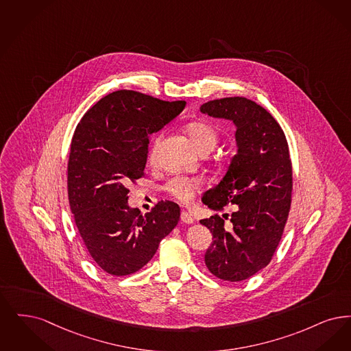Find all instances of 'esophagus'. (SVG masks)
<instances>
[{"label": "esophagus", "mask_w": 351, "mask_h": 351, "mask_svg": "<svg viewBox=\"0 0 351 351\" xmlns=\"http://www.w3.org/2000/svg\"><path fill=\"white\" fill-rule=\"evenodd\" d=\"M181 220H182L184 224H193V223H194L193 216L189 214V213H186V211H182V213H181Z\"/></svg>", "instance_id": "1"}]
</instances>
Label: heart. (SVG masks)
Segmentation results:
<instances>
[{
    "label": "heart",
    "instance_id": "b5f03b06",
    "mask_svg": "<svg viewBox=\"0 0 351 351\" xmlns=\"http://www.w3.org/2000/svg\"><path fill=\"white\" fill-rule=\"evenodd\" d=\"M186 134L190 137L194 147L199 153L211 152L219 141V132L213 124L195 121L186 125ZM158 144V138L154 141L151 157H154V152ZM203 182L199 178H186V177H173L165 183V190L173 198L178 199L182 203H190L193 198L202 191Z\"/></svg>",
    "mask_w": 351,
    "mask_h": 351
}]
</instances>
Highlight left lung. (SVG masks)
Here are the masks:
<instances>
[{
    "label": "left lung",
    "instance_id": "1",
    "mask_svg": "<svg viewBox=\"0 0 351 351\" xmlns=\"http://www.w3.org/2000/svg\"><path fill=\"white\" fill-rule=\"evenodd\" d=\"M214 118L236 125L237 153L223 180L203 195L214 211L236 204L228 214L200 220L213 233L204 254L208 270L217 278L240 282L266 267L282 239L290 213L292 165L283 130L273 115L244 97L214 99L200 106Z\"/></svg>",
    "mask_w": 351,
    "mask_h": 351
}]
</instances>
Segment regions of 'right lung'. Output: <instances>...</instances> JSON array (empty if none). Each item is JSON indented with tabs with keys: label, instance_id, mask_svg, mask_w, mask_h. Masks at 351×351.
<instances>
[{
	"label": "right lung",
	"instance_id": "1",
	"mask_svg": "<svg viewBox=\"0 0 351 351\" xmlns=\"http://www.w3.org/2000/svg\"><path fill=\"white\" fill-rule=\"evenodd\" d=\"M184 105L117 90L77 124L68 161L69 206L90 257L107 274L136 273L178 224L181 210L174 202L161 200L147 214L131 208L127 184L144 177L149 135Z\"/></svg>",
	"mask_w": 351,
	"mask_h": 351
}]
</instances>
